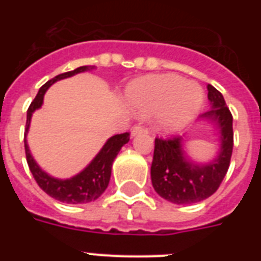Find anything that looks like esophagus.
I'll use <instances>...</instances> for the list:
<instances>
[{
    "mask_svg": "<svg viewBox=\"0 0 261 261\" xmlns=\"http://www.w3.org/2000/svg\"><path fill=\"white\" fill-rule=\"evenodd\" d=\"M143 133H146V130L141 126H135L133 130H131V137H137L139 134H143Z\"/></svg>",
    "mask_w": 261,
    "mask_h": 261,
    "instance_id": "obj_1",
    "label": "esophagus"
}]
</instances>
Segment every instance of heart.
<instances>
[{
  "label": "heart",
  "mask_w": 261,
  "mask_h": 261,
  "mask_svg": "<svg viewBox=\"0 0 261 261\" xmlns=\"http://www.w3.org/2000/svg\"><path fill=\"white\" fill-rule=\"evenodd\" d=\"M203 90L174 74L147 75L126 88V100L134 114H154V126L163 133H177L196 116L203 106Z\"/></svg>",
  "instance_id": "obj_1"
}]
</instances>
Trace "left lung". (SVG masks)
I'll return each instance as SVG.
<instances>
[{
    "mask_svg": "<svg viewBox=\"0 0 261 261\" xmlns=\"http://www.w3.org/2000/svg\"><path fill=\"white\" fill-rule=\"evenodd\" d=\"M210 110L199 120L211 123L218 133V151L207 163H198L187 154L184 137L154 142L151 184L157 194L174 204L202 202L214 194L230 165L233 151V116L221 92L207 85Z\"/></svg>",
    "mask_w": 261,
    "mask_h": 261,
    "instance_id": "1",
    "label": "left lung"
}]
</instances>
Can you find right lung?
<instances>
[{"label": "right lung", "instance_id": "add662e5", "mask_svg": "<svg viewBox=\"0 0 261 261\" xmlns=\"http://www.w3.org/2000/svg\"><path fill=\"white\" fill-rule=\"evenodd\" d=\"M94 66H81L77 67L75 70L62 73L54 77L50 81H47L40 89H39L36 97L31 102L30 108L27 111V124H25V138H24V146H25L27 163L30 167V171L35 177L38 186L42 188L47 195L51 198L57 199L59 202L67 203V204H83V203L94 202L102 195V192L107 190L110 184L111 169H112V163L116 159V155L120 151L122 146H124L130 141V134H116L114 137L107 139V142L102 145L94 159L84 168L80 173L74 174L69 178H58L51 176L47 172H44L39 167L38 163L31 154L30 146L27 142V133L30 130L31 119L36 110H39L43 106V98L46 94L47 89L55 84L59 80L69 79L73 75L84 73V71L93 70Z\"/></svg>", "mask_w": 261, "mask_h": 261}]
</instances>
